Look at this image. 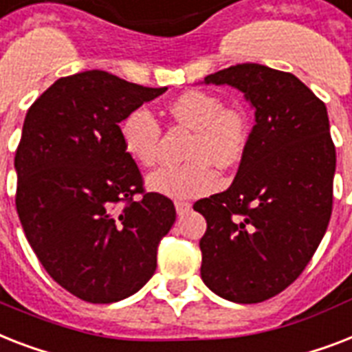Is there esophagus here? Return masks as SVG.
I'll list each match as a JSON object with an SVG mask.
<instances>
[{"mask_svg":"<svg viewBox=\"0 0 352 352\" xmlns=\"http://www.w3.org/2000/svg\"><path fill=\"white\" fill-rule=\"evenodd\" d=\"M174 207H176V212H178V216L187 214V212L190 210V204H187V201H176V204H174Z\"/></svg>","mask_w":352,"mask_h":352,"instance_id":"esophagus-1","label":"esophagus"}]
</instances>
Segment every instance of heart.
<instances>
[{
    "mask_svg": "<svg viewBox=\"0 0 352 352\" xmlns=\"http://www.w3.org/2000/svg\"><path fill=\"white\" fill-rule=\"evenodd\" d=\"M170 116L194 131L187 158L182 165H163L148 174L147 187L153 192L173 199H190L210 192L218 185V167L234 165L243 154L247 122L241 112L225 109L218 96L209 92L190 91L168 105ZM160 123L153 112L140 107L122 123L125 151L134 162L151 167L156 162L160 143Z\"/></svg>",
    "mask_w": 352,
    "mask_h": 352,
    "instance_id": "1",
    "label": "heart"
}]
</instances>
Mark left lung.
<instances>
[{"label": "left lung", "instance_id": "left-lung-1", "mask_svg": "<svg viewBox=\"0 0 352 352\" xmlns=\"http://www.w3.org/2000/svg\"><path fill=\"white\" fill-rule=\"evenodd\" d=\"M201 83L238 89L256 116L232 185L194 204L207 220L201 280L229 302H263L302 274L331 220L327 109L296 76L265 65H234Z\"/></svg>", "mask_w": 352, "mask_h": 352}]
</instances>
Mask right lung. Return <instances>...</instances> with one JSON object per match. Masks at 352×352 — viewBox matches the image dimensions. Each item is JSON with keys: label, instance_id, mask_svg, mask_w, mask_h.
<instances>
[{"label": "right lung", "instance_id": "right-lung-1", "mask_svg": "<svg viewBox=\"0 0 352 352\" xmlns=\"http://www.w3.org/2000/svg\"><path fill=\"white\" fill-rule=\"evenodd\" d=\"M165 91L85 70L52 83L25 116L14 158L19 221L50 278L85 302H120L140 291L176 220L170 199L143 192L120 129ZM134 193L142 194L138 202Z\"/></svg>", "mask_w": 352, "mask_h": 352}]
</instances>
